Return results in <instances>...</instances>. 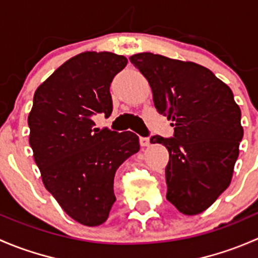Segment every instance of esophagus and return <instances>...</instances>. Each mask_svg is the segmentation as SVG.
<instances>
[{
    "label": "esophagus",
    "instance_id": "1",
    "mask_svg": "<svg viewBox=\"0 0 258 258\" xmlns=\"http://www.w3.org/2000/svg\"><path fill=\"white\" fill-rule=\"evenodd\" d=\"M140 145H141L142 147H148V146L151 145L150 139H148V137H140Z\"/></svg>",
    "mask_w": 258,
    "mask_h": 258
}]
</instances>
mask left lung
I'll return each mask as SVG.
<instances>
[{"label":"left lung","instance_id":"1","mask_svg":"<svg viewBox=\"0 0 258 258\" xmlns=\"http://www.w3.org/2000/svg\"><path fill=\"white\" fill-rule=\"evenodd\" d=\"M148 81L173 137H151L168 150L166 199L183 215L207 210L230 186L243 137L241 110L226 83L206 67L151 52L130 57Z\"/></svg>","mask_w":258,"mask_h":258}]
</instances>
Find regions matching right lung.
Returning <instances> with one entry per match:
<instances>
[{
    "label": "right lung",
    "mask_w": 258,
    "mask_h": 258,
    "mask_svg": "<svg viewBox=\"0 0 258 258\" xmlns=\"http://www.w3.org/2000/svg\"><path fill=\"white\" fill-rule=\"evenodd\" d=\"M127 64L112 52H82L58 67L33 96L30 146L46 189L81 225L100 226L116 201L117 168L139 152V136L93 128L112 112L110 86Z\"/></svg>",
    "instance_id": "1"
}]
</instances>
